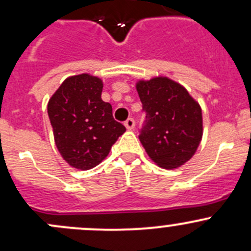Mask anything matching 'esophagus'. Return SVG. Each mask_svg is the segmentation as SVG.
I'll return each mask as SVG.
<instances>
[{"label": "esophagus", "mask_w": 251, "mask_h": 251, "mask_svg": "<svg viewBox=\"0 0 251 251\" xmlns=\"http://www.w3.org/2000/svg\"><path fill=\"white\" fill-rule=\"evenodd\" d=\"M125 126L127 130H133L134 126H136V121H134L133 118H128V119L125 121Z\"/></svg>", "instance_id": "34e87169"}]
</instances>
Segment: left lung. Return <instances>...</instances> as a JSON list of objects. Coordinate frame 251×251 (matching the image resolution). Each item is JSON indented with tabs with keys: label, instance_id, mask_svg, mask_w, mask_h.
I'll return each mask as SVG.
<instances>
[{
	"label": "left lung",
	"instance_id": "1",
	"mask_svg": "<svg viewBox=\"0 0 251 251\" xmlns=\"http://www.w3.org/2000/svg\"><path fill=\"white\" fill-rule=\"evenodd\" d=\"M144 121L139 140L153 162L166 169L186 163L202 137L199 103L186 89L167 77L137 84Z\"/></svg>",
	"mask_w": 251,
	"mask_h": 251
}]
</instances>
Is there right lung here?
<instances>
[{
  "instance_id": "add662e5",
  "label": "right lung",
  "mask_w": 251,
  "mask_h": 251,
  "mask_svg": "<svg viewBox=\"0 0 251 251\" xmlns=\"http://www.w3.org/2000/svg\"><path fill=\"white\" fill-rule=\"evenodd\" d=\"M102 81L82 74L69 77L48 104L50 123L60 155L70 166H98L126 131L114 120L111 103L101 99Z\"/></svg>"
}]
</instances>
